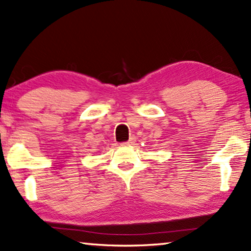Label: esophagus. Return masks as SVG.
<instances>
[{
  "instance_id": "34e87169",
  "label": "esophagus",
  "mask_w": 251,
  "mask_h": 251,
  "mask_svg": "<svg viewBox=\"0 0 251 251\" xmlns=\"http://www.w3.org/2000/svg\"><path fill=\"white\" fill-rule=\"evenodd\" d=\"M135 141H136L135 137H131V138H130L128 141H127V142H125L124 145H126V146H132V145L135 144Z\"/></svg>"
}]
</instances>
